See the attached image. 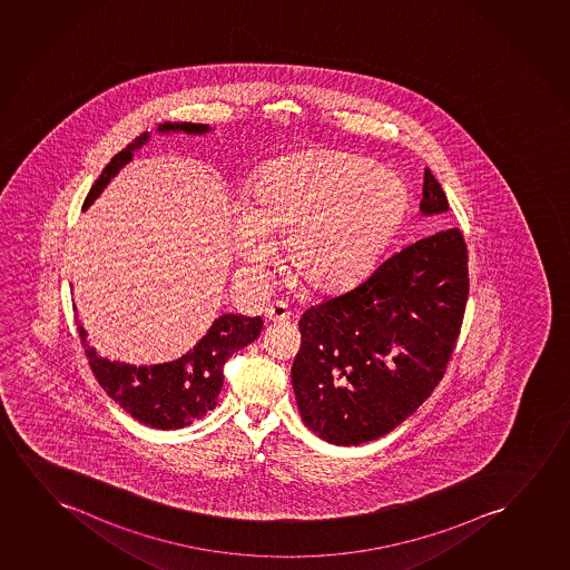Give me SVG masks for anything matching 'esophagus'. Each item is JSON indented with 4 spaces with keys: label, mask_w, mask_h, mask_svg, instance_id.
<instances>
[{
    "label": "esophagus",
    "mask_w": 570,
    "mask_h": 570,
    "mask_svg": "<svg viewBox=\"0 0 570 570\" xmlns=\"http://www.w3.org/2000/svg\"><path fill=\"white\" fill-rule=\"evenodd\" d=\"M265 315L271 323H284V321L289 320V309L284 304L268 305Z\"/></svg>",
    "instance_id": "esophagus-1"
}]
</instances>
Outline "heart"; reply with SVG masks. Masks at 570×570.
<instances>
[{"label": "heart", "instance_id": "b5f03b06", "mask_svg": "<svg viewBox=\"0 0 570 570\" xmlns=\"http://www.w3.org/2000/svg\"><path fill=\"white\" fill-rule=\"evenodd\" d=\"M399 175L370 157L317 151L266 164L249 190V212L234 224L235 249L253 265L273 245L286 249L294 281L336 292L372 268L405 218Z\"/></svg>", "mask_w": 570, "mask_h": 570}]
</instances>
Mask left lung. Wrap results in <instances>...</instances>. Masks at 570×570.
<instances>
[{
	"instance_id": "1",
	"label": "left lung",
	"mask_w": 570,
	"mask_h": 570,
	"mask_svg": "<svg viewBox=\"0 0 570 570\" xmlns=\"http://www.w3.org/2000/svg\"><path fill=\"white\" fill-rule=\"evenodd\" d=\"M421 210H448L444 188L430 169ZM468 263L460 227H448L393 253L354 288L304 312L292 385L307 429L331 444H364L430 397L460 336Z\"/></svg>"
}]
</instances>
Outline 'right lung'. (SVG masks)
<instances>
[{"label":"right lung","instance_id":"1","mask_svg":"<svg viewBox=\"0 0 570 570\" xmlns=\"http://www.w3.org/2000/svg\"><path fill=\"white\" fill-rule=\"evenodd\" d=\"M159 130L203 134L208 132V126L167 122ZM148 138V132L140 134L130 146L120 149L117 156L110 159L86 196L83 208L101 195L102 188L109 185L118 169L132 159V149L140 148ZM261 317H243L235 313H226L214 321L208 333L183 358L157 366L138 367L102 358L86 343L83 327H78V331L81 344L86 348L89 367L95 380L107 391V395L141 424L159 430H171L187 426L216 406V399L224 385L226 360L253 343L261 335Z\"/></svg>","mask_w":570,"mask_h":570}]
</instances>
